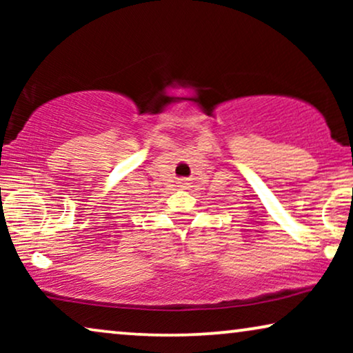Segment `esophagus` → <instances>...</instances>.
<instances>
[{
	"mask_svg": "<svg viewBox=\"0 0 353 353\" xmlns=\"http://www.w3.org/2000/svg\"><path fill=\"white\" fill-rule=\"evenodd\" d=\"M188 185H190V183H188L186 180H180V186L181 188H188Z\"/></svg>",
	"mask_w": 353,
	"mask_h": 353,
	"instance_id": "obj_1",
	"label": "esophagus"
}]
</instances>
